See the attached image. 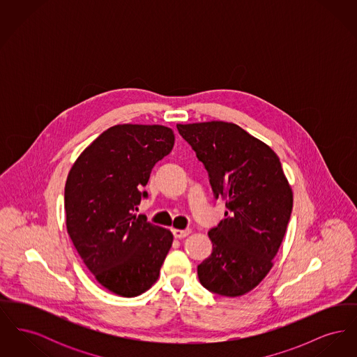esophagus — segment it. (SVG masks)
<instances>
[{"mask_svg": "<svg viewBox=\"0 0 357 357\" xmlns=\"http://www.w3.org/2000/svg\"><path fill=\"white\" fill-rule=\"evenodd\" d=\"M190 233H191V230H190V229H185V230L174 229V230H172V234H174V237L178 238V239H182V238L187 237Z\"/></svg>", "mask_w": 357, "mask_h": 357, "instance_id": "1", "label": "esophagus"}]
</instances>
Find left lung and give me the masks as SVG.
Here are the masks:
<instances>
[{
  "instance_id": "1",
  "label": "left lung",
  "mask_w": 357,
  "mask_h": 357,
  "mask_svg": "<svg viewBox=\"0 0 357 357\" xmlns=\"http://www.w3.org/2000/svg\"><path fill=\"white\" fill-rule=\"evenodd\" d=\"M204 163L225 220L208 230L213 252L198 265L204 288L226 297L255 289L272 269L288 227L293 194L278 156L237 124H178Z\"/></svg>"
}]
</instances>
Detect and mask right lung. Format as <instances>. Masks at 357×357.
I'll return each mask as SVG.
<instances>
[{
    "mask_svg": "<svg viewBox=\"0 0 357 357\" xmlns=\"http://www.w3.org/2000/svg\"><path fill=\"white\" fill-rule=\"evenodd\" d=\"M172 130L120 124L104 131L69 171L68 234L89 272L109 291L135 297L158 280L170 230L136 215L153 166L171 153Z\"/></svg>",
    "mask_w": 357,
    "mask_h": 357,
    "instance_id": "1",
    "label": "right lung"
}]
</instances>
